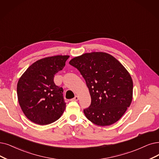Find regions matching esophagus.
<instances>
[{
	"label": "esophagus",
	"mask_w": 159,
	"mask_h": 159,
	"mask_svg": "<svg viewBox=\"0 0 159 159\" xmlns=\"http://www.w3.org/2000/svg\"><path fill=\"white\" fill-rule=\"evenodd\" d=\"M79 100V97L78 96H75V97L74 98H72L71 100L72 101H78Z\"/></svg>",
	"instance_id": "obj_1"
}]
</instances>
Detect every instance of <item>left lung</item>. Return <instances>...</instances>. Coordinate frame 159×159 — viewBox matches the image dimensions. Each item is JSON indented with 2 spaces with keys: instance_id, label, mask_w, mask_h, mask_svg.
I'll list each match as a JSON object with an SVG mask.
<instances>
[{
  "instance_id": "left-lung-1",
  "label": "left lung",
  "mask_w": 159,
  "mask_h": 159,
  "mask_svg": "<svg viewBox=\"0 0 159 159\" xmlns=\"http://www.w3.org/2000/svg\"><path fill=\"white\" fill-rule=\"evenodd\" d=\"M85 80L91 98L84 110L85 117L98 126H109L120 119L132 100L133 81L117 59L104 52L86 53L71 59Z\"/></svg>"
}]
</instances>
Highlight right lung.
<instances>
[{
	"mask_svg": "<svg viewBox=\"0 0 159 159\" xmlns=\"http://www.w3.org/2000/svg\"><path fill=\"white\" fill-rule=\"evenodd\" d=\"M69 55H55L32 64L19 80L18 102L30 121L46 125L58 120L66 108L62 87L57 86L54 75L62 70Z\"/></svg>",
	"mask_w": 159,
	"mask_h": 159,
	"instance_id": "1",
	"label": "right lung"
}]
</instances>
